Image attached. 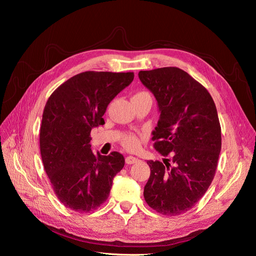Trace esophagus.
<instances>
[{
  "mask_svg": "<svg viewBox=\"0 0 256 256\" xmlns=\"http://www.w3.org/2000/svg\"><path fill=\"white\" fill-rule=\"evenodd\" d=\"M138 161V159L136 158V157H132V156H127L126 157V164H134Z\"/></svg>",
  "mask_w": 256,
  "mask_h": 256,
  "instance_id": "34e87169",
  "label": "esophagus"
}]
</instances>
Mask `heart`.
<instances>
[{
    "label": "heart",
    "mask_w": 256,
    "mask_h": 256,
    "mask_svg": "<svg viewBox=\"0 0 256 256\" xmlns=\"http://www.w3.org/2000/svg\"><path fill=\"white\" fill-rule=\"evenodd\" d=\"M143 92H138V94H143ZM122 143L127 150H136L141 145V138H140V136L134 134H127L122 136Z\"/></svg>",
    "instance_id": "1"
}]
</instances>
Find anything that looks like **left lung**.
<instances>
[{
  "label": "left lung",
  "mask_w": 256,
  "mask_h": 256,
  "mask_svg": "<svg viewBox=\"0 0 256 256\" xmlns=\"http://www.w3.org/2000/svg\"><path fill=\"white\" fill-rule=\"evenodd\" d=\"M138 78L159 106L154 147L171 157L147 161L150 176L144 198L159 214H182L202 198L216 174L221 150L216 108L203 85L180 68L142 70Z\"/></svg>",
  "instance_id": "obj_1"
}]
</instances>
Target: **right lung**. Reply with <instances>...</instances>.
I'll return each instance as SVG.
<instances>
[{
  "mask_svg": "<svg viewBox=\"0 0 256 256\" xmlns=\"http://www.w3.org/2000/svg\"><path fill=\"white\" fill-rule=\"evenodd\" d=\"M134 78V72H81L60 85L46 104L40 154L54 193L65 207L90 212L109 196L125 158L118 152L92 154L90 131L104 125L108 106Z\"/></svg>",
  "mask_w": 256,
  "mask_h": 256,
  "instance_id": "obj_1",
  "label": "right lung"
}]
</instances>
